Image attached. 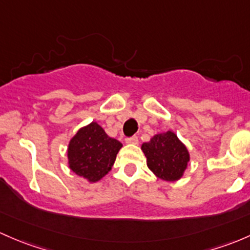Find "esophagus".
<instances>
[{"mask_svg": "<svg viewBox=\"0 0 250 250\" xmlns=\"http://www.w3.org/2000/svg\"><path fill=\"white\" fill-rule=\"evenodd\" d=\"M125 143H127V144H133V145H135V144L139 143V138L136 135H133V136H130V138L125 139Z\"/></svg>", "mask_w": 250, "mask_h": 250, "instance_id": "1", "label": "esophagus"}]
</instances>
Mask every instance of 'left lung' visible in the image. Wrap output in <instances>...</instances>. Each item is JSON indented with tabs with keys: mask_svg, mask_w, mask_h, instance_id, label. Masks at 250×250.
I'll return each mask as SVG.
<instances>
[{
	"mask_svg": "<svg viewBox=\"0 0 250 250\" xmlns=\"http://www.w3.org/2000/svg\"><path fill=\"white\" fill-rule=\"evenodd\" d=\"M141 149L147 158V167L157 177L164 181H177L182 177L189 162L187 147L172 132L157 134Z\"/></svg>",
	"mask_w": 250,
	"mask_h": 250,
	"instance_id": "8db88e82",
	"label": "left lung"
}]
</instances>
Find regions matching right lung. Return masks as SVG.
Wrapping results in <instances>:
<instances>
[{
	"instance_id": "add662e5",
	"label": "right lung",
	"mask_w": 250,
	"mask_h": 250,
	"mask_svg": "<svg viewBox=\"0 0 250 250\" xmlns=\"http://www.w3.org/2000/svg\"><path fill=\"white\" fill-rule=\"evenodd\" d=\"M121 147L120 141L107 136L98 123L92 122L70 140L69 167L90 182H97L111 170Z\"/></svg>"
}]
</instances>
